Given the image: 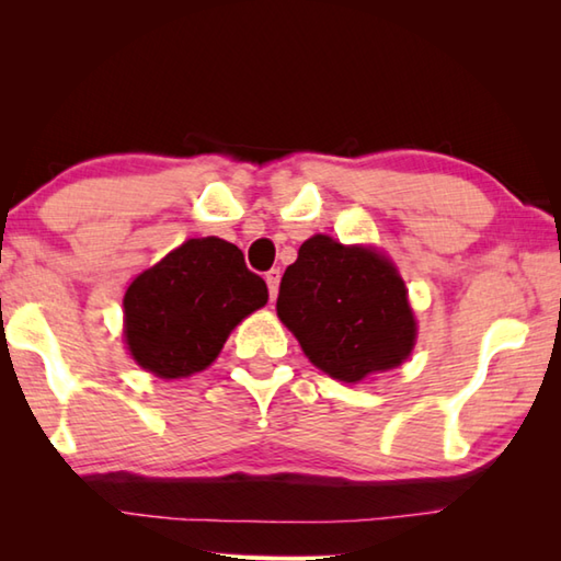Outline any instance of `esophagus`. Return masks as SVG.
I'll use <instances>...</instances> for the list:
<instances>
[{"label":"esophagus","mask_w":561,"mask_h":561,"mask_svg":"<svg viewBox=\"0 0 561 561\" xmlns=\"http://www.w3.org/2000/svg\"><path fill=\"white\" fill-rule=\"evenodd\" d=\"M267 287H270V299H277V291H279V279H282V272L279 270H270L267 272Z\"/></svg>","instance_id":"1"}]
</instances>
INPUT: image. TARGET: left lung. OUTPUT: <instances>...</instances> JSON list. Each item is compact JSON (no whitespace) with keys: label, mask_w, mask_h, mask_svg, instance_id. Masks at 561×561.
<instances>
[{"label":"left lung","mask_w":561,"mask_h":561,"mask_svg":"<svg viewBox=\"0 0 561 561\" xmlns=\"http://www.w3.org/2000/svg\"><path fill=\"white\" fill-rule=\"evenodd\" d=\"M277 314L311 364L346 383L398 366L415 341L405 284L393 264L327 234L299 247L279 284Z\"/></svg>","instance_id":"obj_1"}]
</instances>
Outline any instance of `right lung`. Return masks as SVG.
Wrapping results in <instances>:
<instances>
[{
    "instance_id": "obj_1",
    "label": "right lung",
    "mask_w": 561,
    "mask_h": 561,
    "mask_svg": "<svg viewBox=\"0 0 561 561\" xmlns=\"http://www.w3.org/2000/svg\"><path fill=\"white\" fill-rule=\"evenodd\" d=\"M267 284L240 247L187 240L138 274L123 297L130 356L160 378L203 371L240 321L267 304Z\"/></svg>"
}]
</instances>
